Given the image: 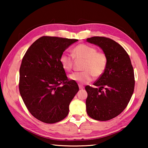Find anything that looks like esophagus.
I'll return each instance as SVG.
<instances>
[{"label":"esophagus","mask_w":148,"mask_h":148,"mask_svg":"<svg viewBox=\"0 0 148 148\" xmlns=\"http://www.w3.org/2000/svg\"><path fill=\"white\" fill-rule=\"evenodd\" d=\"M78 86H79V88L80 89H83L84 88V86H82V85H80V84H79V85H78Z\"/></svg>","instance_id":"34e87169"}]
</instances>
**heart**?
Wrapping results in <instances>:
<instances>
[{"label":"heart","instance_id":"1","mask_svg":"<svg viewBox=\"0 0 148 148\" xmlns=\"http://www.w3.org/2000/svg\"><path fill=\"white\" fill-rule=\"evenodd\" d=\"M72 55L62 53L60 57V62L65 71L71 72L74 66V59L84 60L82 70L84 71L74 72L69 76L72 81L81 84L92 81L94 76L99 77L104 73L107 66V56L104 52L98 51L96 47L81 44L72 50Z\"/></svg>","mask_w":148,"mask_h":148}]
</instances>
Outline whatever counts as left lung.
Here are the masks:
<instances>
[{"mask_svg":"<svg viewBox=\"0 0 148 148\" xmlns=\"http://www.w3.org/2000/svg\"><path fill=\"white\" fill-rule=\"evenodd\" d=\"M99 46L107 56V66L95 86H86V110L98 121H108L118 116L128 105L134 92V74L131 59L125 49L113 40L103 36L87 39Z\"/></svg>","mask_w":148,"mask_h":148,"instance_id":"obj_1","label":"left lung"}]
</instances>
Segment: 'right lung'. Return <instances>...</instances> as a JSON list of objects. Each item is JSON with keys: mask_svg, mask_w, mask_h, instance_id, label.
Returning a JSON list of instances; mask_svg holds the SVG:
<instances>
[{"mask_svg": "<svg viewBox=\"0 0 148 148\" xmlns=\"http://www.w3.org/2000/svg\"><path fill=\"white\" fill-rule=\"evenodd\" d=\"M77 39L42 36L27 49L19 69L20 95L30 113L46 123L67 116L69 104L78 91L60 62L65 49Z\"/></svg>", "mask_w": 148, "mask_h": 148, "instance_id": "obj_1", "label": "right lung"}]
</instances>
